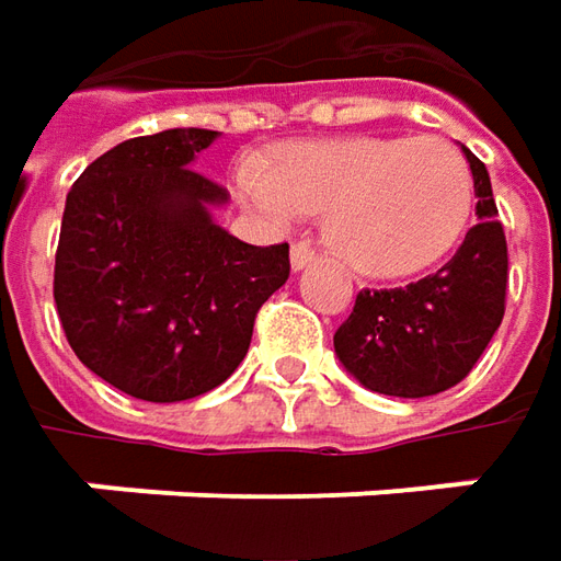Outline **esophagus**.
Instances as JSON below:
<instances>
[{
  "instance_id": "1",
  "label": "esophagus",
  "mask_w": 561,
  "mask_h": 561,
  "mask_svg": "<svg viewBox=\"0 0 561 561\" xmlns=\"http://www.w3.org/2000/svg\"><path fill=\"white\" fill-rule=\"evenodd\" d=\"M314 262H318V252H314L309 243H293V249H290L293 271L309 268V265H314Z\"/></svg>"
}]
</instances>
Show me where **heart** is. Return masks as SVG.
<instances>
[{
  "label": "heart",
  "instance_id": "obj_1",
  "mask_svg": "<svg viewBox=\"0 0 561 561\" xmlns=\"http://www.w3.org/2000/svg\"><path fill=\"white\" fill-rule=\"evenodd\" d=\"M237 193L287 225L324 215V240L358 274L393 280L437 265L462 240L474 184L440 137H340L293 142L277 164L247 156Z\"/></svg>",
  "mask_w": 561,
  "mask_h": 561
}]
</instances>
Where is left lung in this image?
Masks as SVG:
<instances>
[{"instance_id": "obj_1", "label": "left lung", "mask_w": 561, "mask_h": 561, "mask_svg": "<svg viewBox=\"0 0 561 561\" xmlns=\"http://www.w3.org/2000/svg\"><path fill=\"white\" fill-rule=\"evenodd\" d=\"M478 221L437 274L397 290H362L334 334L340 365L383 397H437L486 350L506 312L508 252L484 162L465 149Z\"/></svg>"}]
</instances>
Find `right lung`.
Returning a JSON list of instances; mask_svg holds the SVG:
<instances>
[{"label":"right lung","mask_w":561,"mask_h":561,"mask_svg":"<svg viewBox=\"0 0 561 561\" xmlns=\"http://www.w3.org/2000/svg\"><path fill=\"white\" fill-rule=\"evenodd\" d=\"M218 130L118 142L68 193L55 309L75 356L146 402H181L243 362L255 312L290 277V247H252L215 221L225 186L193 171Z\"/></svg>","instance_id":"obj_1"}]
</instances>
